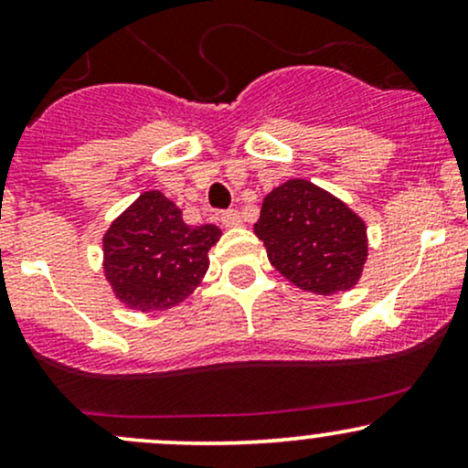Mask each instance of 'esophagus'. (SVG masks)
<instances>
[{
  "instance_id": "esophagus-1",
  "label": "esophagus",
  "mask_w": 468,
  "mask_h": 468,
  "mask_svg": "<svg viewBox=\"0 0 468 468\" xmlns=\"http://www.w3.org/2000/svg\"><path fill=\"white\" fill-rule=\"evenodd\" d=\"M222 224L227 229H238V227H241V224H244V219H241L238 211H227V213H222Z\"/></svg>"
}]
</instances>
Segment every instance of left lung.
Returning <instances> with one entry per match:
<instances>
[{
  "mask_svg": "<svg viewBox=\"0 0 468 468\" xmlns=\"http://www.w3.org/2000/svg\"><path fill=\"white\" fill-rule=\"evenodd\" d=\"M255 235L290 283L313 294L347 292L367 264V224L350 204L310 180L290 178L268 191Z\"/></svg>",
  "mask_w": 468,
  "mask_h": 468,
  "instance_id": "8db88e82",
  "label": "left lung"
}]
</instances>
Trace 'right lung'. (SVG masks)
<instances>
[{"mask_svg":"<svg viewBox=\"0 0 468 468\" xmlns=\"http://www.w3.org/2000/svg\"><path fill=\"white\" fill-rule=\"evenodd\" d=\"M216 224L189 227L163 191H143L103 235V275L136 313H163L189 299L208 271Z\"/></svg>","mask_w":468,"mask_h":468,"instance_id":"add662e5","label":"right lung"}]
</instances>
